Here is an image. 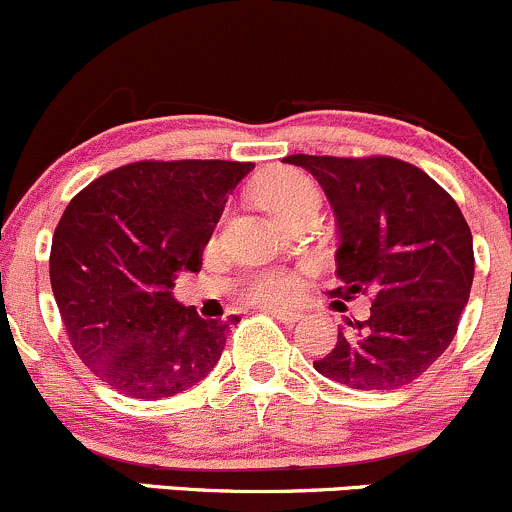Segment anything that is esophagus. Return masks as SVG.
<instances>
[{
	"label": "esophagus",
	"instance_id": "obj_1",
	"mask_svg": "<svg viewBox=\"0 0 512 512\" xmlns=\"http://www.w3.org/2000/svg\"><path fill=\"white\" fill-rule=\"evenodd\" d=\"M270 314L274 316L277 321H282V324H294V321H299V311H292V309H270Z\"/></svg>",
	"mask_w": 512,
	"mask_h": 512
}]
</instances>
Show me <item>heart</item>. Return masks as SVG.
<instances>
[{"instance_id":"b5f03b06","label":"heart","mask_w":512,"mask_h":512,"mask_svg":"<svg viewBox=\"0 0 512 512\" xmlns=\"http://www.w3.org/2000/svg\"><path fill=\"white\" fill-rule=\"evenodd\" d=\"M252 198L265 208L272 218L284 223L304 208L319 206V188L306 174L297 169H274L260 176L252 186ZM299 279L292 272H265L247 287V299L255 304L277 306L287 304L297 294Z\"/></svg>"}]
</instances>
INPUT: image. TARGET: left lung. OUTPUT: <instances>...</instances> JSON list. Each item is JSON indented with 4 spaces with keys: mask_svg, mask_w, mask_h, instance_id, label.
I'll return each instance as SVG.
<instances>
[{
    "mask_svg": "<svg viewBox=\"0 0 512 512\" xmlns=\"http://www.w3.org/2000/svg\"><path fill=\"white\" fill-rule=\"evenodd\" d=\"M309 171L336 213L341 245L333 299L368 294L365 321L338 328L314 360L324 378L353 390H397L417 380L454 341L473 284V238L464 213L437 181L395 157H311Z\"/></svg>",
    "mask_w": 512,
    "mask_h": 512,
    "instance_id": "8db88e82",
    "label": "left lung"
}]
</instances>
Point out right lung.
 Returning a JSON list of instances; mask_svg holds the SVG:
<instances>
[{
  "mask_svg": "<svg viewBox=\"0 0 512 512\" xmlns=\"http://www.w3.org/2000/svg\"><path fill=\"white\" fill-rule=\"evenodd\" d=\"M252 161H132L98 176L63 211L51 242V289L73 351L95 378L134 400L198 385L230 324L176 304L179 272L201 270L233 188Z\"/></svg>",
  "mask_w": 512,
  "mask_h": 512,
  "instance_id": "1",
  "label": "right lung"
}]
</instances>
